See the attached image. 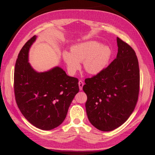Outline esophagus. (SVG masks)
<instances>
[{
	"label": "esophagus",
	"instance_id": "esophagus-1",
	"mask_svg": "<svg viewBox=\"0 0 155 155\" xmlns=\"http://www.w3.org/2000/svg\"><path fill=\"white\" fill-rule=\"evenodd\" d=\"M78 84H79V90L80 91H82L83 89V87L84 85V83L82 81H79L78 82Z\"/></svg>",
	"mask_w": 155,
	"mask_h": 155
}]
</instances>
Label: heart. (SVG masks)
I'll use <instances>...</instances> for the list:
<instances>
[{
	"mask_svg": "<svg viewBox=\"0 0 155 155\" xmlns=\"http://www.w3.org/2000/svg\"><path fill=\"white\" fill-rule=\"evenodd\" d=\"M71 52L64 51L63 58L69 73L74 75L81 68L83 62L84 68L91 75H97L107 68L112 57L109 46L102 45L96 41L83 42L72 46Z\"/></svg>",
	"mask_w": 155,
	"mask_h": 155,
	"instance_id": "b5f03b06",
	"label": "heart"
}]
</instances>
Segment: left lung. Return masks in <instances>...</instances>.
Instances as JSON below:
<instances>
[{"mask_svg":"<svg viewBox=\"0 0 155 155\" xmlns=\"http://www.w3.org/2000/svg\"><path fill=\"white\" fill-rule=\"evenodd\" d=\"M116 58L104 71L85 79L83 91L88 120L97 129L110 131L125 123L138 101V61L134 50L117 37Z\"/></svg>","mask_w":155,"mask_h":155,"instance_id":"1","label":"left lung"}]
</instances>
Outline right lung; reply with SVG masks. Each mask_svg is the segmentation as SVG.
Instances as JSON below:
<instances>
[{
    "mask_svg": "<svg viewBox=\"0 0 155 155\" xmlns=\"http://www.w3.org/2000/svg\"><path fill=\"white\" fill-rule=\"evenodd\" d=\"M34 35L21 50L14 72V92L18 109L37 128L51 130L63 123L74 96L79 92L78 79L59 67L38 72L28 62Z\"/></svg>",
    "mask_w": 155,
    "mask_h": 155,
    "instance_id": "obj_1",
    "label": "right lung"
}]
</instances>
